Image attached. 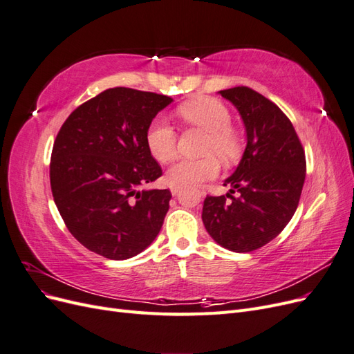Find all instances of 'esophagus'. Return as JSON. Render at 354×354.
<instances>
[{"label": "esophagus", "instance_id": "1", "mask_svg": "<svg viewBox=\"0 0 354 354\" xmlns=\"http://www.w3.org/2000/svg\"><path fill=\"white\" fill-rule=\"evenodd\" d=\"M180 186H171V194L173 195H178L180 194Z\"/></svg>", "mask_w": 354, "mask_h": 354}]
</instances>
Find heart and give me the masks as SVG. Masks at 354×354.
I'll use <instances>...</instances> for the list:
<instances>
[{
	"mask_svg": "<svg viewBox=\"0 0 354 354\" xmlns=\"http://www.w3.org/2000/svg\"><path fill=\"white\" fill-rule=\"evenodd\" d=\"M177 112L185 122L208 133V153H217L223 160H232L238 156L239 134L230 125L232 115L223 102L214 97H198L178 106ZM146 145L149 152L159 162H171L177 156L176 128L165 118H155L147 127ZM218 171L220 162L212 155L201 159L183 158L168 169L167 180L173 186H190L214 178Z\"/></svg>",
	"mask_w": 354,
	"mask_h": 354,
	"instance_id": "heart-1",
	"label": "heart"
}]
</instances>
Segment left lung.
I'll use <instances>...</instances> for the list:
<instances>
[{"label": "left lung", "instance_id": "1", "mask_svg": "<svg viewBox=\"0 0 354 354\" xmlns=\"http://www.w3.org/2000/svg\"><path fill=\"white\" fill-rule=\"evenodd\" d=\"M220 94L242 118L246 147L224 181L232 186L229 194L203 201L202 221L223 248L250 252L273 241L292 218L306 178V155L291 121L273 102L248 87Z\"/></svg>", "mask_w": 354, "mask_h": 354}]
</instances>
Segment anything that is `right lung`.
<instances>
[{
	"label": "right lung",
	"mask_w": 354,
	"mask_h": 354,
	"mask_svg": "<svg viewBox=\"0 0 354 354\" xmlns=\"http://www.w3.org/2000/svg\"><path fill=\"white\" fill-rule=\"evenodd\" d=\"M171 102L164 94L115 87L63 122L51 152V192L68 230L87 250L127 260L158 236L171 192L140 187L162 176L146 131Z\"/></svg>",
	"instance_id": "add662e5"
}]
</instances>
